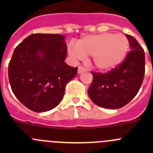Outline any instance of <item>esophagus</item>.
Instances as JSON below:
<instances>
[{"instance_id":"esophagus-1","label":"esophagus","mask_w":153,"mask_h":153,"mask_svg":"<svg viewBox=\"0 0 153 153\" xmlns=\"http://www.w3.org/2000/svg\"><path fill=\"white\" fill-rule=\"evenodd\" d=\"M85 71H86V69L83 67H82V66H79V67H78V74H81V73L85 72Z\"/></svg>"}]
</instances>
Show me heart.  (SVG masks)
<instances>
[{"instance_id": "heart-1", "label": "heart", "mask_w": 153, "mask_h": 153, "mask_svg": "<svg viewBox=\"0 0 153 153\" xmlns=\"http://www.w3.org/2000/svg\"><path fill=\"white\" fill-rule=\"evenodd\" d=\"M129 43L123 34L102 33L89 35L68 46L69 54L75 59L91 56L95 68L109 71L122 63L129 51Z\"/></svg>"}]
</instances>
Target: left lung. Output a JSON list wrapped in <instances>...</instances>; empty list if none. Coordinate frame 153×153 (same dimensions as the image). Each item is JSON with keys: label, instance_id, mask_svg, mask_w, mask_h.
I'll list each match as a JSON object with an SVG mask.
<instances>
[{"label": "left lung", "instance_id": "left-lung-1", "mask_svg": "<svg viewBox=\"0 0 153 153\" xmlns=\"http://www.w3.org/2000/svg\"><path fill=\"white\" fill-rule=\"evenodd\" d=\"M130 52L125 60L109 72H92L93 82L88 94L96 105L106 109H119L136 97L145 74V53L132 36L126 34Z\"/></svg>", "mask_w": 153, "mask_h": 153}]
</instances>
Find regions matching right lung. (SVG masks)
<instances>
[{
    "label": "right lung",
    "mask_w": 153,
    "mask_h": 153,
    "mask_svg": "<svg viewBox=\"0 0 153 153\" xmlns=\"http://www.w3.org/2000/svg\"><path fill=\"white\" fill-rule=\"evenodd\" d=\"M64 36L33 33L14 49L8 77L15 97L32 111L46 112L63 99L65 86L75 77L77 67L65 63Z\"/></svg>",
    "instance_id": "add662e5"
}]
</instances>
